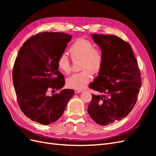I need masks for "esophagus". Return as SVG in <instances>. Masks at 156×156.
I'll return each mask as SVG.
<instances>
[{
  "mask_svg": "<svg viewBox=\"0 0 156 156\" xmlns=\"http://www.w3.org/2000/svg\"><path fill=\"white\" fill-rule=\"evenodd\" d=\"M82 92H83L82 90H77V89L75 90V94H79V93H81Z\"/></svg>",
  "mask_w": 156,
  "mask_h": 156,
  "instance_id": "34e87169",
  "label": "esophagus"
}]
</instances>
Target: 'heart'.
<instances>
[{
	"mask_svg": "<svg viewBox=\"0 0 156 156\" xmlns=\"http://www.w3.org/2000/svg\"><path fill=\"white\" fill-rule=\"evenodd\" d=\"M69 54L73 59L81 58V69L83 71L75 73L66 79L67 85L73 89L81 90L90 81L91 72L98 73L100 71L103 61L101 50L94 48L91 41L84 39H79L70 47ZM58 68L65 74L71 72V64L66 55H61L57 61ZM86 69L85 70V69Z\"/></svg>",
	"mask_w": 156,
	"mask_h": 156,
	"instance_id": "heart-1",
	"label": "heart"
}]
</instances>
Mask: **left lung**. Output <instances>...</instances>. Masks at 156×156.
<instances>
[{"mask_svg":"<svg viewBox=\"0 0 156 156\" xmlns=\"http://www.w3.org/2000/svg\"><path fill=\"white\" fill-rule=\"evenodd\" d=\"M91 36L100 47L103 61L98 76L89 85L100 94H92L88 112L97 124L106 126L123 119L133 109L142 82L128 43L115 35Z\"/></svg>","mask_w":156,"mask_h":156,"instance_id":"8db88e82","label":"left lung"}]
</instances>
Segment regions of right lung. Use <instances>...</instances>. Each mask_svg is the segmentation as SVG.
Masks as SVG:
<instances>
[{
  "instance_id": "add662e5",
  "label": "right lung",
  "mask_w": 156,
  "mask_h": 156,
  "mask_svg": "<svg viewBox=\"0 0 156 156\" xmlns=\"http://www.w3.org/2000/svg\"><path fill=\"white\" fill-rule=\"evenodd\" d=\"M72 36L62 32H42L27 40L21 48L13 69V83L19 105L25 115L49 125L62 115L74 95L63 89L65 80L57 66ZM49 89L59 91L49 96Z\"/></svg>"
}]
</instances>
